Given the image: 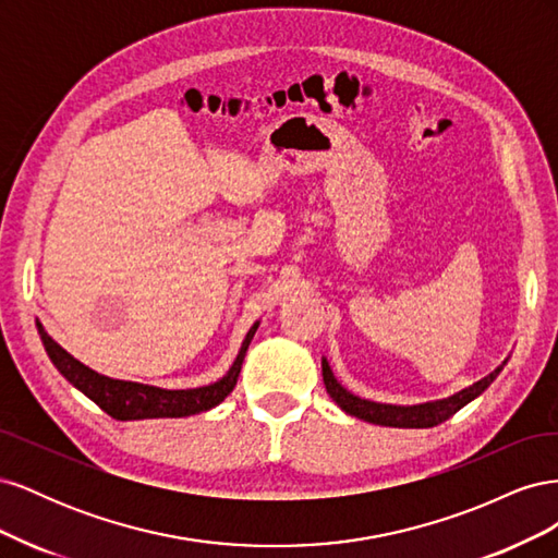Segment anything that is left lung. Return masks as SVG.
I'll list each match as a JSON object with an SVG mask.
<instances>
[{"instance_id": "left-lung-1", "label": "left lung", "mask_w": 558, "mask_h": 558, "mask_svg": "<svg viewBox=\"0 0 558 558\" xmlns=\"http://www.w3.org/2000/svg\"><path fill=\"white\" fill-rule=\"evenodd\" d=\"M508 365V359H505L492 375H486L484 379L475 381L472 386L461 388L447 398L440 400H426V402H416V404H391V402H375L361 398L356 393H351L349 388H344L340 381H337L332 367L328 359H320V367H324V384L328 396L335 400L337 408L347 412L349 416H356L361 421H367V424H377V426H391V428H433L437 424H442L449 416H453L459 410H463L468 402L480 398L492 381L500 375V369Z\"/></svg>"}]
</instances>
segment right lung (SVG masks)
<instances>
[{"mask_svg": "<svg viewBox=\"0 0 558 558\" xmlns=\"http://www.w3.org/2000/svg\"><path fill=\"white\" fill-rule=\"evenodd\" d=\"M260 326V320L253 324L238 351V359L232 361L228 373L207 386L197 388H160L150 384H140L130 379H113L95 373L93 367L76 361L70 351H64L53 337L37 320V330L41 335L44 349L50 363L58 367V373L76 386L83 396H88L99 404L109 416L118 421H140V418H179L193 416L199 412H209L216 404H221L238 384L240 369L246 356V349Z\"/></svg>", "mask_w": 558, "mask_h": 558, "instance_id": "right-lung-1", "label": "right lung"}]
</instances>
